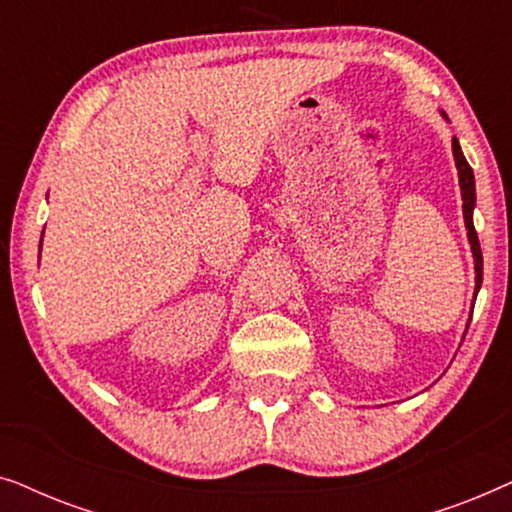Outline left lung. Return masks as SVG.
Instances as JSON below:
<instances>
[{
  "label": "left lung",
  "instance_id": "8db88e82",
  "mask_svg": "<svg viewBox=\"0 0 512 512\" xmlns=\"http://www.w3.org/2000/svg\"><path fill=\"white\" fill-rule=\"evenodd\" d=\"M452 153H454V163H457V172H459L461 198H464V221H466V228H468V242H471L473 258H475V293H478L480 284H482V251H480L478 233H475V226H473L475 179H473V170H471V165L466 163L464 153H461V146H459V142H457V137L452 139Z\"/></svg>",
  "mask_w": 512,
  "mask_h": 512
}]
</instances>
